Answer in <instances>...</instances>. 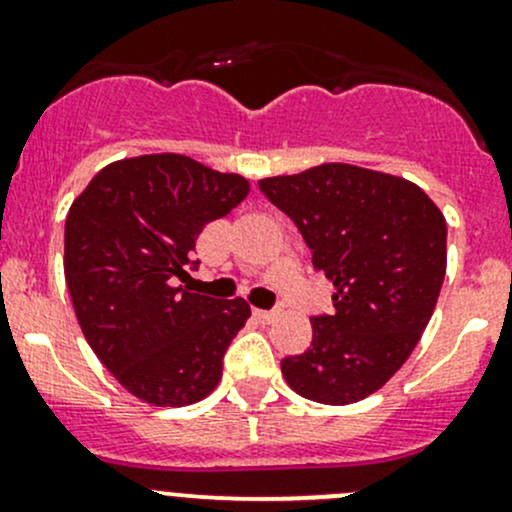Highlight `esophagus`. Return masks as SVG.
<instances>
[{
    "label": "esophagus",
    "mask_w": 512,
    "mask_h": 512,
    "mask_svg": "<svg viewBox=\"0 0 512 512\" xmlns=\"http://www.w3.org/2000/svg\"><path fill=\"white\" fill-rule=\"evenodd\" d=\"M255 314V319L260 321V324H270V321L277 319V311H265V309H255L252 311Z\"/></svg>",
    "instance_id": "1"
}]
</instances>
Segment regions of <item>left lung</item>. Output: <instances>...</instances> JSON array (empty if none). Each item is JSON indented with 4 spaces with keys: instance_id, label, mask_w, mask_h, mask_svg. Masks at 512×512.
Returning a JSON list of instances; mask_svg holds the SVG:
<instances>
[{
    "instance_id": "left-lung-1",
    "label": "left lung",
    "mask_w": 512,
    "mask_h": 512,
    "mask_svg": "<svg viewBox=\"0 0 512 512\" xmlns=\"http://www.w3.org/2000/svg\"><path fill=\"white\" fill-rule=\"evenodd\" d=\"M294 220L314 270L333 282V314L314 316L311 348L282 360L289 387L351 405L402 368L437 306L446 220L412 181L353 164H321L260 181Z\"/></svg>"
}]
</instances>
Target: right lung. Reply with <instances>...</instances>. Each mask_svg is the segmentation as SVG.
I'll use <instances>...</instances> for the list:
<instances>
[{
  "instance_id": "obj_1",
  "label": "right lung",
  "mask_w": 512,
  "mask_h": 512,
  "mask_svg": "<svg viewBox=\"0 0 512 512\" xmlns=\"http://www.w3.org/2000/svg\"><path fill=\"white\" fill-rule=\"evenodd\" d=\"M250 193L184 154L112 161L73 201L63 270L78 324L100 363L154 407L211 395L223 355L250 319L245 299L181 287L201 230Z\"/></svg>"
}]
</instances>
